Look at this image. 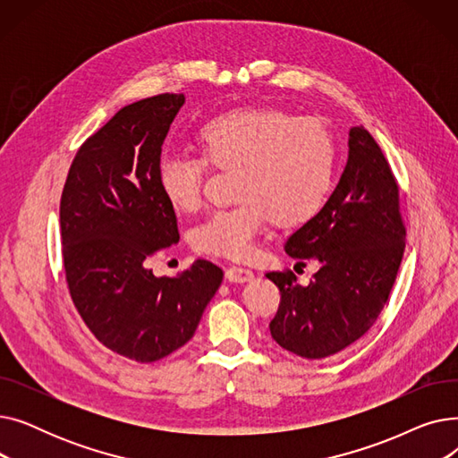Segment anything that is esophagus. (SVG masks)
I'll use <instances>...</instances> for the list:
<instances>
[{"label":"esophagus","instance_id":"34e87169","mask_svg":"<svg viewBox=\"0 0 458 458\" xmlns=\"http://www.w3.org/2000/svg\"><path fill=\"white\" fill-rule=\"evenodd\" d=\"M252 276H254V273L250 269H247V267H242V266H232V267L226 269V278L230 282H239V284H242V282H249Z\"/></svg>","mask_w":458,"mask_h":458}]
</instances>
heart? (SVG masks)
Segmentation results:
<instances>
[{
    "label": "heart",
    "mask_w": 458,
    "mask_h": 458,
    "mask_svg": "<svg viewBox=\"0 0 458 458\" xmlns=\"http://www.w3.org/2000/svg\"><path fill=\"white\" fill-rule=\"evenodd\" d=\"M200 156L165 154L157 183L180 213L197 211L211 168L235 171V206L215 211L192 232L202 254L247 258L258 235L273 221L301 228L325 209L338 166L330 128L314 116L267 106L235 107L208 116L197 130Z\"/></svg>",
    "instance_id": "obj_1"
}]
</instances>
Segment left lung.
Instances as JSON below:
<instances>
[{"label":"left lung","instance_id":"left-lung-1","mask_svg":"<svg viewBox=\"0 0 458 458\" xmlns=\"http://www.w3.org/2000/svg\"><path fill=\"white\" fill-rule=\"evenodd\" d=\"M406 228L399 185L388 159L364 126L349 131V159L325 209L299 228L285 252L319 271L299 285L290 271L267 278L280 290L269 323L273 340L297 356L318 360L354 344L386 304L404 252Z\"/></svg>","mask_w":458,"mask_h":458}]
</instances>
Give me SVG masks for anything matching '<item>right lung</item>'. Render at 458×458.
I'll return each mask as SVG.
<instances>
[{
  "label": "right lung",
  "instance_id": "add662e5",
  "mask_svg": "<svg viewBox=\"0 0 458 458\" xmlns=\"http://www.w3.org/2000/svg\"><path fill=\"white\" fill-rule=\"evenodd\" d=\"M183 102V94L165 92L120 109L81 144L61 195L72 302L96 340L140 364L185 345L223 282V269L208 259L174 278L147 267L150 256L180 242L157 163Z\"/></svg>",
  "mask_w": 458,
  "mask_h": 458
}]
</instances>
